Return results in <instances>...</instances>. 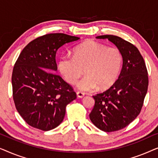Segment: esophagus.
<instances>
[{"label":"esophagus","mask_w":158,"mask_h":158,"mask_svg":"<svg viewBox=\"0 0 158 158\" xmlns=\"http://www.w3.org/2000/svg\"><path fill=\"white\" fill-rule=\"evenodd\" d=\"M77 96L78 97V98H83V97L85 96V94H84L83 93L81 92V91H77Z\"/></svg>","instance_id":"1"}]
</instances>
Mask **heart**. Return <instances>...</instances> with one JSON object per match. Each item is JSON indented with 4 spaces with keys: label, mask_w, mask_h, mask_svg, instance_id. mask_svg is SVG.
<instances>
[{
    "label": "heart",
    "mask_w": 158,
    "mask_h": 158,
    "mask_svg": "<svg viewBox=\"0 0 158 158\" xmlns=\"http://www.w3.org/2000/svg\"><path fill=\"white\" fill-rule=\"evenodd\" d=\"M122 64V55L116 47H109L93 40L77 45L73 49V56L63 55L59 61V69L69 83L78 81L80 90L89 91L98 87L107 89L118 78Z\"/></svg>",
    "instance_id": "heart-1"
}]
</instances>
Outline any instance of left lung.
I'll use <instances>...</instances> for the list:
<instances>
[{"mask_svg":"<svg viewBox=\"0 0 158 158\" xmlns=\"http://www.w3.org/2000/svg\"><path fill=\"white\" fill-rule=\"evenodd\" d=\"M108 39L122 52V71L113 85L105 91L93 96L95 105L89 114L95 126L111 132L130 124L139 115L148 92V74L139 49L131 43L114 35H101Z\"/></svg>","mask_w":158,"mask_h":158,"instance_id":"left-lung-1","label":"left lung"}]
</instances>
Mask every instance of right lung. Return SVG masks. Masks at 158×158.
Instances as JSON below:
<instances>
[{
    "instance_id": "add662e5",
    "label": "right lung",
    "mask_w": 158,
    "mask_h": 158,
    "mask_svg": "<svg viewBox=\"0 0 158 158\" xmlns=\"http://www.w3.org/2000/svg\"><path fill=\"white\" fill-rule=\"evenodd\" d=\"M79 37L62 33L47 34L30 42L19 55L12 73L15 106L28 124L42 131L61 124L66 106L76 93L55 72L57 50Z\"/></svg>"
}]
</instances>
